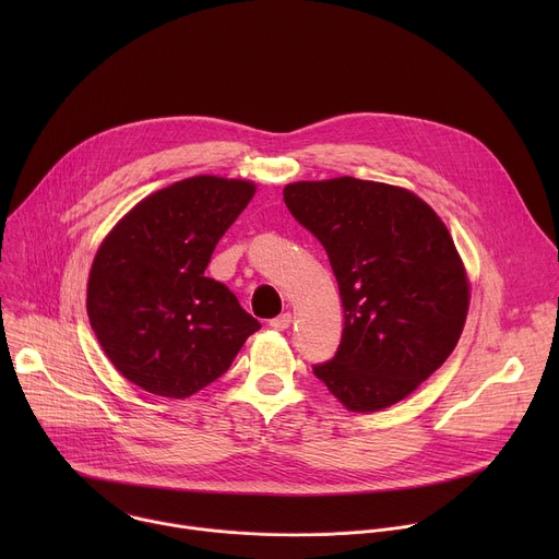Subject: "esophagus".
I'll use <instances>...</instances> for the list:
<instances>
[{
    "mask_svg": "<svg viewBox=\"0 0 559 559\" xmlns=\"http://www.w3.org/2000/svg\"><path fill=\"white\" fill-rule=\"evenodd\" d=\"M289 325H292V313H281V316H276V318H272V321H270V328L278 330V332L287 330Z\"/></svg>",
    "mask_w": 559,
    "mask_h": 559,
    "instance_id": "34e87169",
    "label": "esophagus"
}]
</instances>
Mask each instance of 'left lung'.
<instances>
[{"mask_svg":"<svg viewBox=\"0 0 559 559\" xmlns=\"http://www.w3.org/2000/svg\"><path fill=\"white\" fill-rule=\"evenodd\" d=\"M283 197L325 248L345 309L341 345L313 376L352 412L395 405L449 358L466 321L449 229L416 194L354 177L298 181Z\"/></svg>","mask_w":559,"mask_h":559,"instance_id":"obj_1","label":"left lung"}]
</instances>
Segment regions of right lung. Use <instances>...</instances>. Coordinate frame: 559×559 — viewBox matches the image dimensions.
<instances>
[{"label": "right lung", "instance_id": "obj_1", "mask_svg": "<svg viewBox=\"0 0 559 559\" xmlns=\"http://www.w3.org/2000/svg\"><path fill=\"white\" fill-rule=\"evenodd\" d=\"M254 190L218 177L179 181L141 201L102 243L88 281L91 325L136 386L188 397L221 378L261 330L223 283L205 276Z\"/></svg>", "mask_w": 559, "mask_h": 559}]
</instances>
